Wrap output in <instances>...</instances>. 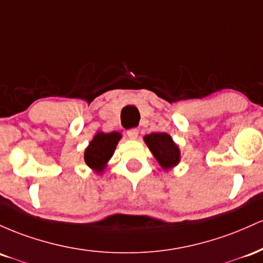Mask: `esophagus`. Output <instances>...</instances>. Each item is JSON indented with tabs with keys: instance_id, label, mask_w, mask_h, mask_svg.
<instances>
[{
	"instance_id": "esophagus-1",
	"label": "esophagus",
	"mask_w": 263,
	"mask_h": 263,
	"mask_svg": "<svg viewBox=\"0 0 263 263\" xmlns=\"http://www.w3.org/2000/svg\"><path fill=\"white\" fill-rule=\"evenodd\" d=\"M138 134H139V132H138V129H137V128L129 129V130L126 132V135H128L129 139H132V140L137 139V138H138Z\"/></svg>"
}]
</instances>
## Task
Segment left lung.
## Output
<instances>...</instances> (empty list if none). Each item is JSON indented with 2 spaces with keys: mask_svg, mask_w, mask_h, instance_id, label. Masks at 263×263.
Masks as SVG:
<instances>
[{
  "mask_svg": "<svg viewBox=\"0 0 263 263\" xmlns=\"http://www.w3.org/2000/svg\"><path fill=\"white\" fill-rule=\"evenodd\" d=\"M144 141L164 170H169L179 164L180 149L169 134L152 133L144 137Z\"/></svg>",
  "mask_w": 263,
  "mask_h": 263,
  "instance_id": "obj_1",
  "label": "left lung"
}]
</instances>
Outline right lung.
<instances>
[{"instance_id":"add662e5","label":"right lung","mask_w":263,"mask_h":263,"mask_svg":"<svg viewBox=\"0 0 263 263\" xmlns=\"http://www.w3.org/2000/svg\"><path fill=\"white\" fill-rule=\"evenodd\" d=\"M122 134L118 132H98L84 152V161L96 173H102L114 154Z\"/></svg>"}]
</instances>
